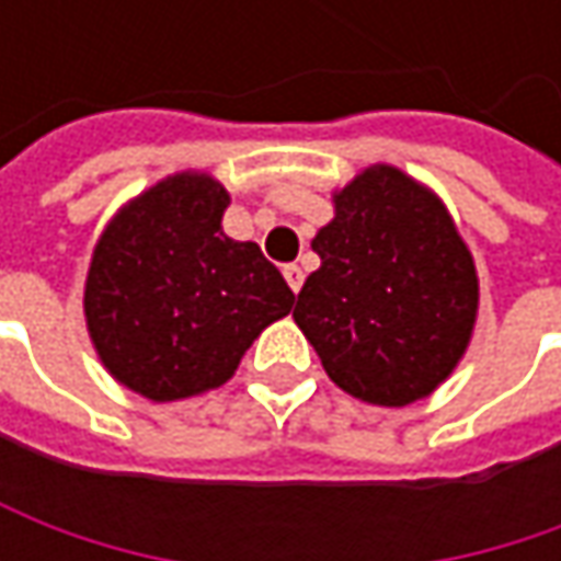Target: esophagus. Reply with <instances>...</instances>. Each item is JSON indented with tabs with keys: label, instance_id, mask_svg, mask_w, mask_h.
<instances>
[{
	"label": "esophagus",
	"instance_id": "obj_1",
	"mask_svg": "<svg viewBox=\"0 0 561 561\" xmlns=\"http://www.w3.org/2000/svg\"><path fill=\"white\" fill-rule=\"evenodd\" d=\"M284 277H287V284H290L293 293H299L302 280H306V274H302V268H299V265H284Z\"/></svg>",
	"mask_w": 561,
	"mask_h": 561
}]
</instances>
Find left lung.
Returning a JSON list of instances; mask_svg holds the SVG:
<instances>
[{"label": "left lung", "mask_w": 561, "mask_h": 561, "mask_svg": "<svg viewBox=\"0 0 561 561\" xmlns=\"http://www.w3.org/2000/svg\"><path fill=\"white\" fill-rule=\"evenodd\" d=\"M293 309L336 387L375 405L427 397L462 358L478 312L471 252L446 208L375 164L334 196Z\"/></svg>", "instance_id": "8db88e82"}]
</instances>
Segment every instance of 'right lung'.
<instances>
[{
	"label": "right lung",
	"instance_id": "obj_1",
	"mask_svg": "<svg viewBox=\"0 0 561 561\" xmlns=\"http://www.w3.org/2000/svg\"><path fill=\"white\" fill-rule=\"evenodd\" d=\"M225 186L178 174L105 227L83 293L99 358L152 402L196 397L237 371L252 340L293 309L255 243L221 230Z\"/></svg>",
	"mask_w": 561,
	"mask_h": 561
}]
</instances>
